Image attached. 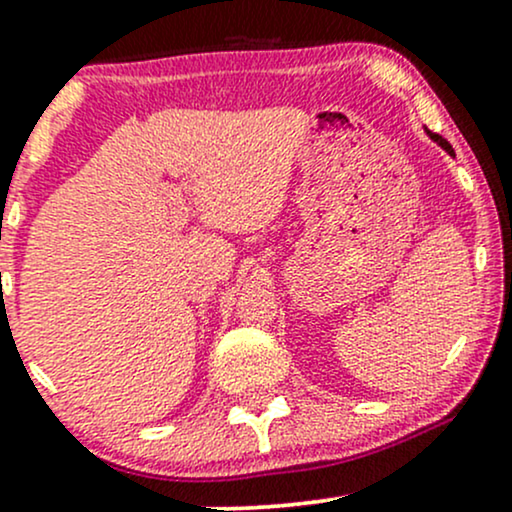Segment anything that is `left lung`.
Wrapping results in <instances>:
<instances>
[{"mask_svg":"<svg viewBox=\"0 0 512 512\" xmlns=\"http://www.w3.org/2000/svg\"><path fill=\"white\" fill-rule=\"evenodd\" d=\"M428 137H431V139H433V142H438L440 146H443V149H445V151H448V154H452V146H450L448 142H445V139H443V137H440V134H433V132H428Z\"/></svg>","mask_w":512,"mask_h":512,"instance_id":"left-lung-1","label":"left lung"}]
</instances>
